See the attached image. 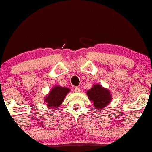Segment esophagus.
<instances>
[{
	"label": "esophagus",
	"mask_w": 152,
	"mask_h": 152,
	"mask_svg": "<svg viewBox=\"0 0 152 152\" xmlns=\"http://www.w3.org/2000/svg\"><path fill=\"white\" fill-rule=\"evenodd\" d=\"M74 91L75 92H80L81 91V88H80L79 87H76V88H74Z\"/></svg>",
	"instance_id": "obj_1"
}]
</instances>
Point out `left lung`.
<instances>
[{
  "label": "left lung",
  "instance_id": "obj_1",
  "mask_svg": "<svg viewBox=\"0 0 152 152\" xmlns=\"http://www.w3.org/2000/svg\"><path fill=\"white\" fill-rule=\"evenodd\" d=\"M88 99L94 102V107L102 109L109 105L111 101V95L108 89L99 84L94 85L90 90L87 91Z\"/></svg>",
  "mask_w": 152,
  "mask_h": 152
}]
</instances>
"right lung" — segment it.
<instances>
[{"label": "right lung", "mask_w": 152, "mask_h": 152, "mask_svg": "<svg viewBox=\"0 0 152 152\" xmlns=\"http://www.w3.org/2000/svg\"><path fill=\"white\" fill-rule=\"evenodd\" d=\"M70 89L65 87L55 86L49 92L45 98V102H46L47 106L51 108L58 107L62 104L64 98Z\"/></svg>", "instance_id": "right-lung-1"}]
</instances>
